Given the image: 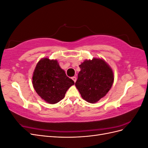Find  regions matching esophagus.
Instances as JSON below:
<instances>
[{
	"label": "esophagus",
	"instance_id": "obj_1",
	"mask_svg": "<svg viewBox=\"0 0 148 148\" xmlns=\"http://www.w3.org/2000/svg\"><path fill=\"white\" fill-rule=\"evenodd\" d=\"M71 79H72L73 80V82L75 83L76 81H77V77H73L72 78H71Z\"/></svg>",
	"mask_w": 148,
	"mask_h": 148
}]
</instances>
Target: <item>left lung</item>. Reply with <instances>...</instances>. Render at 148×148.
<instances>
[{
	"instance_id": "obj_1",
	"label": "left lung",
	"mask_w": 148,
	"mask_h": 148,
	"mask_svg": "<svg viewBox=\"0 0 148 148\" xmlns=\"http://www.w3.org/2000/svg\"><path fill=\"white\" fill-rule=\"evenodd\" d=\"M79 66L81 70L75 86L83 99L94 104L104 97L112 86L113 70L100 58L85 60Z\"/></svg>"
}]
</instances>
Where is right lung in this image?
Here are the masks:
<instances>
[{"instance_id":"obj_1","label":"right lung","mask_w":148,"mask_h":148,"mask_svg":"<svg viewBox=\"0 0 148 148\" xmlns=\"http://www.w3.org/2000/svg\"><path fill=\"white\" fill-rule=\"evenodd\" d=\"M34 90L44 101L54 104L63 99L66 91L75 84L65 74L57 60L42 58L33 71Z\"/></svg>"}]
</instances>
